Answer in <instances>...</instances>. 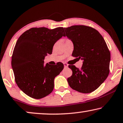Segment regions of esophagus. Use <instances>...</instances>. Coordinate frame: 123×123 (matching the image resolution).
Wrapping results in <instances>:
<instances>
[{"mask_svg": "<svg viewBox=\"0 0 123 123\" xmlns=\"http://www.w3.org/2000/svg\"><path fill=\"white\" fill-rule=\"evenodd\" d=\"M64 68H67L68 67V64L67 63H64Z\"/></svg>", "mask_w": 123, "mask_h": 123, "instance_id": "34e87169", "label": "esophagus"}]
</instances>
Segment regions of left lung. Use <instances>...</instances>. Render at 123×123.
I'll return each instance as SVG.
<instances>
[{"mask_svg": "<svg viewBox=\"0 0 123 123\" xmlns=\"http://www.w3.org/2000/svg\"><path fill=\"white\" fill-rule=\"evenodd\" d=\"M65 36L72 41V56L83 60L79 69L69 65L72 75L67 80L71 88L82 93L98 88L109 74L110 53L98 31L90 26L73 25L64 28Z\"/></svg>", "mask_w": 123, "mask_h": 123, "instance_id": "obj_1", "label": "left lung"}]
</instances>
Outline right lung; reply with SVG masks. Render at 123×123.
Here are the masks:
<instances>
[{
    "label": "right lung",
    "mask_w": 123,
    "mask_h": 123,
    "mask_svg": "<svg viewBox=\"0 0 123 123\" xmlns=\"http://www.w3.org/2000/svg\"><path fill=\"white\" fill-rule=\"evenodd\" d=\"M63 36H65L63 27L32 28L18 39L12 67L17 85L29 97L41 99L53 90L54 78L63 70L64 65L59 62L55 66L44 65V60L52 53L54 44Z\"/></svg>",
    "instance_id": "obj_1"
}]
</instances>
